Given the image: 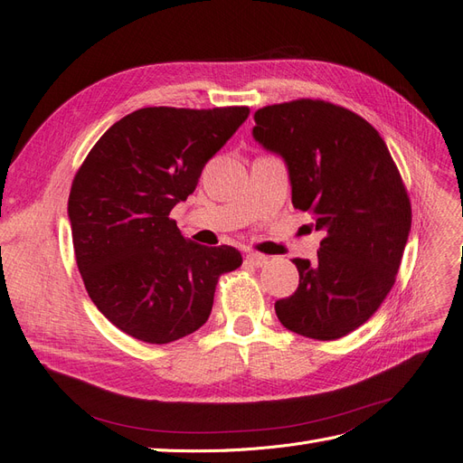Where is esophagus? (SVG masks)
<instances>
[{"instance_id": "obj_1", "label": "esophagus", "mask_w": 463, "mask_h": 463, "mask_svg": "<svg viewBox=\"0 0 463 463\" xmlns=\"http://www.w3.org/2000/svg\"><path fill=\"white\" fill-rule=\"evenodd\" d=\"M245 260H247V264L255 266V269H262L264 264H269V257H264L260 253H249Z\"/></svg>"}]
</instances>
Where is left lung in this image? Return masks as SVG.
<instances>
[{
    "instance_id": "1",
    "label": "left lung",
    "mask_w": 463,
    "mask_h": 463,
    "mask_svg": "<svg viewBox=\"0 0 463 463\" xmlns=\"http://www.w3.org/2000/svg\"><path fill=\"white\" fill-rule=\"evenodd\" d=\"M253 138L286 162L291 203L325 233L317 260L293 259L299 286L276 301L282 325L307 338L338 340L376 313L400 269L411 204L378 131L322 100L255 111Z\"/></svg>"
}]
</instances>
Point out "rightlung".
Masks as SVG:
<instances>
[{"label": "right lung", "instance_id": "add662e5", "mask_svg": "<svg viewBox=\"0 0 463 463\" xmlns=\"http://www.w3.org/2000/svg\"><path fill=\"white\" fill-rule=\"evenodd\" d=\"M249 108H143L100 137L69 193L67 214L89 298L111 325L146 344H170L210 317L218 278L240 269L233 247L185 240L172 208Z\"/></svg>", "mask_w": 463, "mask_h": 463}]
</instances>
